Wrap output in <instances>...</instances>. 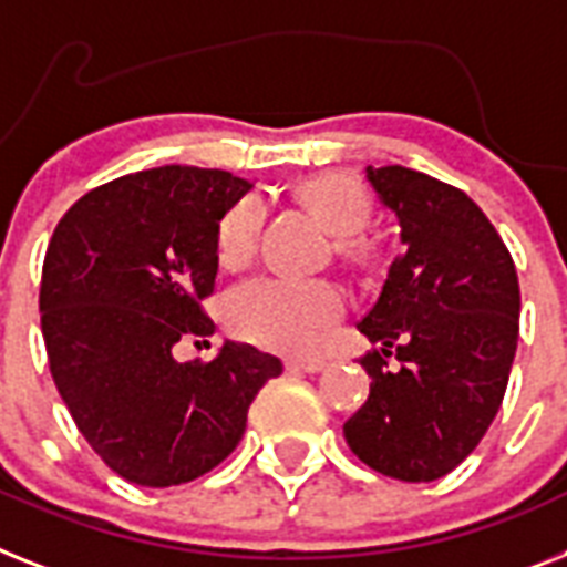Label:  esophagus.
Listing matches in <instances>:
<instances>
[{
	"mask_svg": "<svg viewBox=\"0 0 567 567\" xmlns=\"http://www.w3.org/2000/svg\"><path fill=\"white\" fill-rule=\"evenodd\" d=\"M287 368L295 373H318L324 371V362L321 359H289Z\"/></svg>",
	"mask_w": 567,
	"mask_h": 567,
	"instance_id": "obj_1",
	"label": "esophagus"
}]
</instances>
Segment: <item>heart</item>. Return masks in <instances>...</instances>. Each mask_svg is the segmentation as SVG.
<instances>
[{
	"label": "heart",
	"instance_id": "1",
	"mask_svg": "<svg viewBox=\"0 0 567 567\" xmlns=\"http://www.w3.org/2000/svg\"><path fill=\"white\" fill-rule=\"evenodd\" d=\"M298 199L336 234V251L350 264H371L377 255L362 228L371 223L368 190L344 173H318L298 185ZM266 208L257 196H243L223 214L214 234L217 260L240 269L255 257ZM344 310V298L327 278H251L228 295V324L243 339L287 353H310L321 333Z\"/></svg>",
	"mask_w": 567,
	"mask_h": 567
}]
</instances>
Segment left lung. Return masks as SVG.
Segmentation results:
<instances>
[{"label":"left lung","instance_id":"left-lung-1","mask_svg":"<svg viewBox=\"0 0 567 567\" xmlns=\"http://www.w3.org/2000/svg\"><path fill=\"white\" fill-rule=\"evenodd\" d=\"M364 173L400 219L402 251L359 321L379 348L359 359L371 394L344 437L371 470L423 484L455 470L502 409L518 275L502 234L461 188L400 165Z\"/></svg>","mask_w":567,"mask_h":567}]
</instances>
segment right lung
<instances>
[{"label": "right lung", "mask_w": 567, "mask_h": 567, "mask_svg": "<svg viewBox=\"0 0 567 567\" xmlns=\"http://www.w3.org/2000/svg\"><path fill=\"white\" fill-rule=\"evenodd\" d=\"M249 182L167 165L89 190L51 234L40 324L65 409L95 455L138 486L188 484L231 455L280 359L228 341L176 362V341L210 336L214 234Z\"/></svg>", "instance_id": "right-lung-1"}]
</instances>
